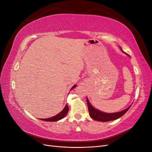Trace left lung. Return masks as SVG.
<instances>
[{
    "mask_svg": "<svg viewBox=\"0 0 152 152\" xmlns=\"http://www.w3.org/2000/svg\"><path fill=\"white\" fill-rule=\"evenodd\" d=\"M122 51L125 53L126 54L129 56V55L127 54L126 53L124 52L121 48H120ZM87 107H88V110L89 112L90 117L94 119V120L96 121H99V122H108V121H111L113 120H116V119L121 117L122 115H124L127 111L131 107V105L129 106L127 108L122 110L121 112H118L116 113H105L103 112L100 111V110L94 108L91 103L89 102V101L88 98H87Z\"/></svg>",
    "mask_w": 152,
    "mask_h": 152,
    "instance_id": "8db88e82",
    "label": "left lung"
}]
</instances>
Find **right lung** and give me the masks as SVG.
Masks as SVG:
<instances>
[{
    "label": "right lung",
    "instance_id": "add662e5",
    "mask_svg": "<svg viewBox=\"0 0 152 152\" xmlns=\"http://www.w3.org/2000/svg\"><path fill=\"white\" fill-rule=\"evenodd\" d=\"M76 86H77V85L73 86L72 87L71 89H73V88H75ZM68 104H66L65 108H63L62 111L60 113L57 114L56 115H55L53 117L49 118H41L40 120L44 121H48V122H56V121L61 120V119L65 117L66 116V115L68 113Z\"/></svg>",
    "mask_w": 152,
    "mask_h": 152
}]
</instances>
